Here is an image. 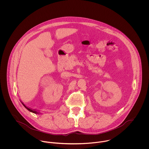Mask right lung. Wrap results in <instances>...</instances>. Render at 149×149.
<instances>
[{
  "label": "right lung",
  "instance_id": "obj_1",
  "mask_svg": "<svg viewBox=\"0 0 149 149\" xmlns=\"http://www.w3.org/2000/svg\"><path fill=\"white\" fill-rule=\"evenodd\" d=\"M22 104H23V106L24 107H25V108H26L28 111H29L30 112H33V113H36V114H37V113H38L37 111H34V110H32V109H31L29 108L28 107H27L23 103H22Z\"/></svg>",
  "mask_w": 149,
  "mask_h": 149
}]
</instances>
